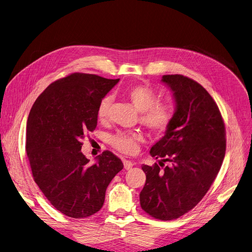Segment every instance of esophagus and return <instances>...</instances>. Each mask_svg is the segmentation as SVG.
<instances>
[{"mask_svg": "<svg viewBox=\"0 0 252 252\" xmlns=\"http://www.w3.org/2000/svg\"><path fill=\"white\" fill-rule=\"evenodd\" d=\"M133 166V163L131 161H128V159H124V167L126 170L131 169Z\"/></svg>", "mask_w": 252, "mask_h": 252, "instance_id": "esophagus-1", "label": "esophagus"}]
</instances>
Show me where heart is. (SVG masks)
<instances>
[{"mask_svg": "<svg viewBox=\"0 0 252 252\" xmlns=\"http://www.w3.org/2000/svg\"><path fill=\"white\" fill-rule=\"evenodd\" d=\"M126 97L134 108L141 112L140 121L147 128L156 134L167 130L173 119V107L169 103L157 102L158 97L153 88L147 85H136L127 90ZM110 102V96H104L100 100L97 107L99 122L107 120ZM142 141L143 135L139 132H119L110 139V144L121 153L132 155L138 152L139 143Z\"/></svg>", "mask_w": 252, "mask_h": 252, "instance_id": "b5f03b06", "label": "heart"}]
</instances>
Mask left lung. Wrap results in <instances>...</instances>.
I'll return each instance as SVG.
<instances>
[{"label":"left lung","instance_id":"obj_1","mask_svg":"<svg viewBox=\"0 0 252 252\" xmlns=\"http://www.w3.org/2000/svg\"><path fill=\"white\" fill-rule=\"evenodd\" d=\"M161 81L173 93L176 107L165 135L150 151L161 161L142 167L146 184L140 202L149 215L168 221L189 212L207 193L221 168L226 140L219 108L201 84L180 74L163 75Z\"/></svg>","mask_w":252,"mask_h":252}]
</instances>
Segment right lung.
I'll use <instances>...</instances> for the list:
<instances>
[{
  "label": "right lung",
  "instance_id": "add662e5",
  "mask_svg": "<svg viewBox=\"0 0 252 252\" xmlns=\"http://www.w3.org/2000/svg\"><path fill=\"white\" fill-rule=\"evenodd\" d=\"M119 81L72 73L51 83L29 113L26 151L34 181L68 217L80 219L99 211L110 181L124 168L109 151L93 165L81 153L86 131L96 127L100 100Z\"/></svg>",
  "mask_w": 252,
  "mask_h": 252
}]
</instances>
